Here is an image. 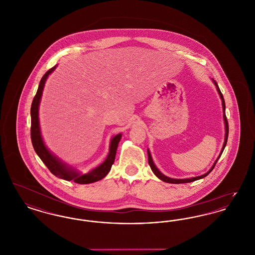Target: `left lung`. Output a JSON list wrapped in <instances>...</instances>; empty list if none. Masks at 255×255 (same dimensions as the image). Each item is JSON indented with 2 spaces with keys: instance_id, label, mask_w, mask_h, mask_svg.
<instances>
[{
  "instance_id": "1",
  "label": "left lung",
  "mask_w": 255,
  "mask_h": 255,
  "mask_svg": "<svg viewBox=\"0 0 255 255\" xmlns=\"http://www.w3.org/2000/svg\"><path fill=\"white\" fill-rule=\"evenodd\" d=\"M213 82H214V84L216 86L219 95H220V97H221V99H222V105H223V111H224V121H225V127H226L225 142H224V145H223L222 151H221V153H220V155H219L218 158L216 159V161L214 162V164L212 165V167L210 168V170H209L208 172H206V174H204V175H202V176H199V177L191 178V179H182V180L179 179V180H178V179H171L169 177H166V176H164L162 173H160V171H159V170L156 167V165L154 164V161H153V159H152L151 154H150V152H149V150H148V151H147V153H148V163H149V165H150L152 171L154 172V174L158 177L159 180H161V181H163V182H168V183H186V182H194V181H197V180H200V179H203V178L206 177V176L213 170V168L215 167V165H216V163H217V161H218L219 158L221 157V155H222V153H223L225 147L227 145V141H228V137H229V123H228V120H227V117H226V103H225V99H224V97H223V95H222V93H221V91H220V89H219L216 81L213 80Z\"/></svg>"
}]
</instances>
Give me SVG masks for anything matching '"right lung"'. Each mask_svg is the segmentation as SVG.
<instances>
[{"label":"right lung","instance_id":"1","mask_svg":"<svg viewBox=\"0 0 255 255\" xmlns=\"http://www.w3.org/2000/svg\"><path fill=\"white\" fill-rule=\"evenodd\" d=\"M56 66L49 69L47 73L44 74L42 77L40 84L37 90L36 95L33 98L31 108H30V116H31V127H30V136H31V142L33 148L36 152L39 158L42 159V161L46 164V166L49 168V171L56 177L66 180V181H73L79 184H87L92 182H97L102 180L108 173L111 167L115 161L117 149L119 146V142L122 138V133H119L115 135L110 144L109 154L108 157L104 160L103 163H101L97 168L90 171L87 174H79L77 171L69 167L67 164L63 163L59 158L53 156L49 151V149L46 147L40 131V125H39V118H38V111H39V104L42 97V93L44 90V86L46 83V80L50 73L55 70Z\"/></svg>","mask_w":255,"mask_h":255}]
</instances>
